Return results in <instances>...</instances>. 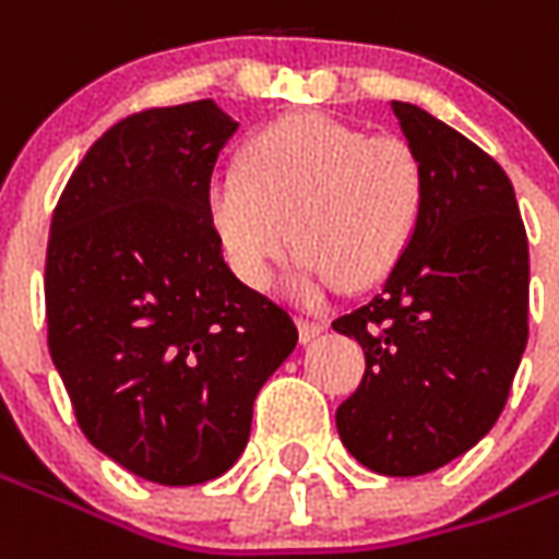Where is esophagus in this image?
<instances>
[{
	"label": "esophagus",
	"mask_w": 559,
	"mask_h": 559,
	"mask_svg": "<svg viewBox=\"0 0 559 559\" xmlns=\"http://www.w3.org/2000/svg\"><path fill=\"white\" fill-rule=\"evenodd\" d=\"M323 330H326V323H323V320H299V338H302V342L318 338Z\"/></svg>",
	"instance_id": "esophagus-1"
}]
</instances>
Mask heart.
Segmentation results:
<instances>
[{
  "label": "heart",
  "instance_id": "heart-1",
  "mask_svg": "<svg viewBox=\"0 0 559 559\" xmlns=\"http://www.w3.org/2000/svg\"><path fill=\"white\" fill-rule=\"evenodd\" d=\"M427 171L400 135H366L330 115L269 123L241 151V166L214 171L205 217L233 272L263 290L302 245L296 290L314 299L345 275L350 284L388 272L415 236Z\"/></svg>",
  "mask_w": 559,
  "mask_h": 559
}]
</instances>
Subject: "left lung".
<instances>
[{"label": "left lung", "instance_id": "obj_1", "mask_svg": "<svg viewBox=\"0 0 559 559\" xmlns=\"http://www.w3.org/2000/svg\"><path fill=\"white\" fill-rule=\"evenodd\" d=\"M390 105L427 197L384 287L333 320L366 354L335 427L366 469L408 478L466 454L502 415L530 333V251L497 159L424 108Z\"/></svg>", "mask_w": 559, "mask_h": 559}]
</instances>
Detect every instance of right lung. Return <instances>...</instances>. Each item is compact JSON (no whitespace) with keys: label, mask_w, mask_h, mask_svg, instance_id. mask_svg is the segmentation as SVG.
<instances>
[{"label":"right lung","mask_w":559,"mask_h":559,"mask_svg":"<svg viewBox=\"0 0 559 559\" xmlns=\"http://www.w3.org/2000/svg\"><path fill=\"white\" fill-rule=\"evenodd\" d=\"M239 123L212 99L123 117L78 163L45 260L50 360L93 448L144 481L224 475L296 323L241 284L205 217Z\"/></svg>","instance_id":"1"}]
</instances>
